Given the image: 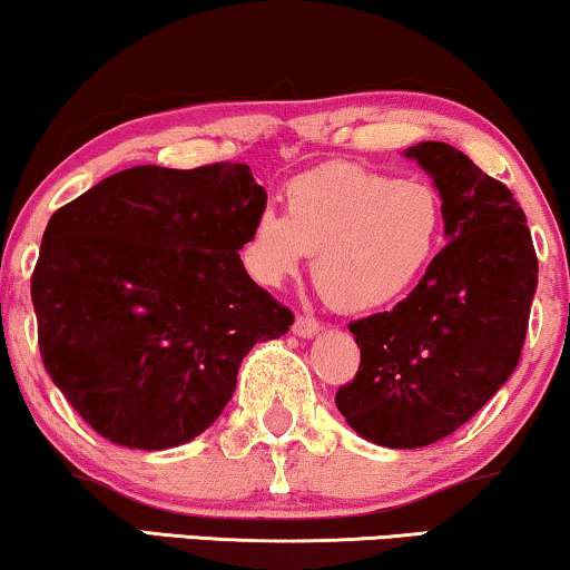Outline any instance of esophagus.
Wrapping results in <instances>:
<instances>
[{
  "instance_id": "1",
  "label": "esophagus",
  "mask_w": 570,
  "mask_h": 570,
  "mask_svg": "<svg viewBox=\"0 0 570 570\" xmlns=\"http://www.w3.org/2000/svg\"><path fill=\"white\" fill-rule=\"evenodd\" d=\"M292 331L294 335H299V338H312V335L320 333V323L309 315H296Z\"/></svg>"
}]
</instances>
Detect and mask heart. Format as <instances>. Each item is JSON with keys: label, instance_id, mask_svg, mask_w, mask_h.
I'll list each match as a JSON object with an SVG mask.
<instances>
[{"label": "heart", "instance_id": "heart-1", "mask_svg": "<svg viewBox=\"0 0 570 570\" xmlns=\"http://www.w3.org/2000/svg\"><path fill=\"white\" fill-rule=\"evenodd\" d=\"M442 227V202L426 183L333 165L288 183L286 214L263 208L243 261L258 284L282 286L315 253L312 278L327 304L366 312L426 276Z\"/></svg>", "mask_w": 570, "mask_h": 570}]
</instances>
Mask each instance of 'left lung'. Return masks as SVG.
I'll return each mask as SVG.
<instances>
[{
  "instance_id": "left-lung-1",
  "label": "left lung",
  "mask_w": 570,
  "mask_h": 570,
  "mask_svg": "<svg viewBox=\"0 0 570 570\" xmlns=\"http://www.w3.org/2000/svg\"><path fill=\"white\" fill-rule=\"evenodd\" d=\"M405 157L434 178L449 243L403 302L348 325L362 364L335 392L348 426L392 449L439 442L501 390L522 356L537 288L514 194L444 141Z\"/></svg>"
}]
</instances>
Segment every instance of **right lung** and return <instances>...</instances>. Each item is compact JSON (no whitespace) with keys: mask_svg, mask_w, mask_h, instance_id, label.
Wrapping results in <instances>:
<instances>
[{"mask_svg":"<svg viewBox=\"0 0 570 570\" xmlns=\"http://www.w3.org/2000/svg\"><path fill=\"white\" fill-rule=\"evenodd\" d=\"M266 190L247 165H141L61 206L30 296L48 376L100 436L186 444L219 419L258 341L292 309L239 261Z\"/></svg>","mask_w":570,"mask_h":570,"instance_id":"1","label":"right lung"}]
</instances>
